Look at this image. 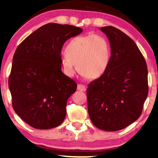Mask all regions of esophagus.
<instances>
[{
  "instance_id": "1",
  "label": "esophagus",
  "mask_w": 158,
  "mask_h": 158,
  "mask_svg": "<svg viewBox=\"0 0 158 158\" xmlns=\"http://www.w3.org/2000/svg\"><path fill=\"white\" fill-rule=\"evenodd\" d=\"M77 89L79 91L81 92H85L86 91V87L84 85H81V84H79L77 85Z\"/></svg>"
}]
</instances>
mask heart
I'll list each match as a JSON object with an SVG mask.
<instances>
[{"label":"heart","mask_w":158,"mask_h":158,"mask_svg":"<svg viewBox=\"0 0 158 158\" xmlns=\"http://www.w3.org/2000/svg\"><path fill=\"white\" fill-rule=\"evenodd\" d=\"M65 52L60 61L69 77L74 74L77 66L78 72L86 79H98L106 72L111 60L110 43L100 35L74 37L67 44Z\"/></svg>","instance_id":"1"}]
</instances>
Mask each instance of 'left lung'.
I'll list each match as a JSON object with an SVG mask.
<instances>
[{"instance_id":"left-lung-1","label":"left lung","mask_w":158,"mask_h":158,"mask_svg":"<svg viewBox=\"0 0 158 158\" xmlns=\"http://www.w3.org/2000/svg\"><path fill=\"white\" fill-rule=\"evenodd\" d=\"M111 48V60L103 75L88 85V113L97 128L121 130L142 114L148 94V66L133 40L114 27H101Z\"/></svg>"}]
</instances>
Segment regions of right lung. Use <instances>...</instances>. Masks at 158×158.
Listing matches in <instances>:
<instances>
[{
    "label": "right lung",
    "instance_id": "right-lung-1",
    "mask_svg": "<svg viewBox=\"0 0 158 158\" xmlns=\"http://www.w3.org/2000/svg\"><path fill=\"white\" fill-rule=\"evenodd\" d=\"M82 30L72 25L49 23L16 48L8 87L14 111L31 127L52 129L64 121L67 100L77 85L62 72L60 52L65 42Z\"/></svg>",
    "mask_w": 158,
    "mask_h": 158
}]
</instances>
